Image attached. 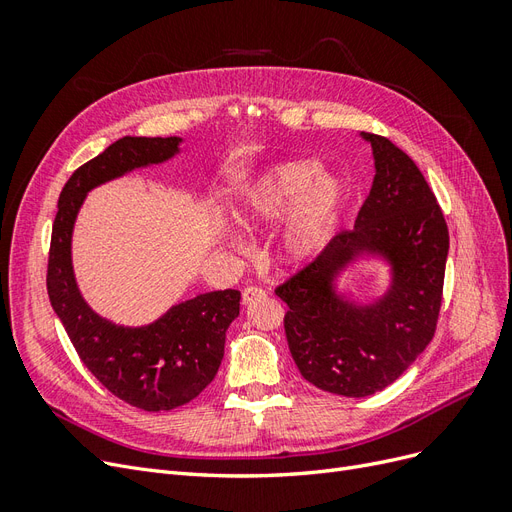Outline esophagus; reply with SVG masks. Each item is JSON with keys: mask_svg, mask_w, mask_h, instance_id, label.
Returning a JSON list of instances; mask_svg holds the SVG:
<instances>
[{"mask_svg": "<svg viewBox=\"0 0 512 512\" xmlns=\"http://www.w3.org/2000/svg\"><path fill=\"white\" fill-rule=\"evenodd\" d=\"M241 299H243V305H252L256 301L267 299V292L262 290V288H258V286H247L243 290V294H241Z\"/></svg>", "mask_w": 512, "mask_h": 512, "instance_id": "1", "label": "esophagus"}]
</instances>
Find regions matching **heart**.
Returning <instances> with one entry per match:
<instances>
[{"instance_id":"b5f03b06","label":"heart","mask_w":512,"mask_h":512,"mask_svg":"<svg viewBox=\"0 0 512 512\" xmlns=\"http://www.w3.org/2000/svg\"><path fill=\"white\" fill-rule=\"evenodd\" d=\"M344 185L316 160H290L269 168L258 177L235 207V215L247 230H265L288 218L282 230V245L290 260H307L327 245L335 215L342 207ZM241 250L243 241L230 237Z\"/></svg>"}]
</instances>
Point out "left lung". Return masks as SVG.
I'll list each match as a JSON object with an SVG mask.
<instances>
[{"label": "left lung", "instance_id": "obj_1", "mask_svg": "<svg viewBox=\"0 0 512 512\" xmlns=\"http://www.w3.org/2000/svg\"><path fill=\"white\" fill-rule=\"evenodd\" d=\"M371 143L376 177L352 230H342L275 294L286 305L288 348L301 376L318 389L367 397L386 389L436 333L448 228L423 173L386 136ZM361 255L392 265V288L359 306L334 292V277Z\"/></svg>", "mask_w": 512, "mask_h": 512}]
</instances>
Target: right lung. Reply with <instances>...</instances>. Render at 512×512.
I'll use <instances>...</instances> for the list:
<instances>
[{"instance_id": "right-lung-1", "label": "right lung", "mask_w": 512, "mask_h": 512, "mask_svg": "<svg viewBox=\"0 0 512 512\" xmlns=\"http://www.w3.org/2000/svg\"><path fill=\"white\" fill-rule=\"evenodd\" d=\"M181 138L123 136L76 168L59 194L46 290L85 367L126 404L166 412L188 404L215 378L230 322L239 316V290H215L173 305L147 327H119L81 297L72 271V228L89 190L134 168L175 156Z\"/></svg>"}]
</instances>
